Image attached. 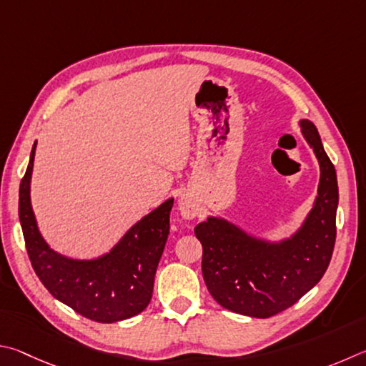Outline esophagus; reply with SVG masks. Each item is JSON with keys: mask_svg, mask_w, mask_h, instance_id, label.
Returning <instances> with one entry per match:
<instances>
[{"mask_svg": "<svg viewBox=\"0 0 366 366\" xmlns=\"http://www.w3.org/2000/svg\"><path fill=\"white\" fill-rule=\"evenodd\" d=\"M178 210H179V214H182L183 219H187V220L194 219V217L197 215V204H196L194 197L189 194H183L178 201Z\"/></svg>", "mask_w": 366, "mask_h": 366, "instance_id": "1", "label": "esophagus"}]
</instances>
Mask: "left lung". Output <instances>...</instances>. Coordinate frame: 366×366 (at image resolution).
Listing matches in <instances>:
<instances>
[{
	"label": "left lung",
	"instance_id": "left-lung-1",
	"mask_svg": "<svg viewBox=\"0 0 366 366\" xmlns=\"http://www.w3.org/2000/svg\"><path fill=\"white\" fill-rule=\"evenodd\" d=\"M299 124L320 164L318 196L302 227L280 242L255 238L220 217H209L194 228L209 292L223 309L241 315L268 318L290 309L322 280L335 249V165L317 127L307 119Z\"/></svg>",
	"mask_w": 366,
	"mask_h": 366
}]
</instances>
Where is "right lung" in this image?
I'll return each instance as SVG.
<instances>
[{"instance_id": "add662e5", "label": "right lung", "mask_w": 366, "mask_h": 366, "mask_svg": "<svg viewBox=\"0 0 366 366\" xmlns=\"http://www.w3.org/2000/svg\"><path fill=\"white\" fill-rule=\"evenodd\" d=\"M36 141L19 188V220L31 267L44 287L85 318L114 323L143 312L152 297L154 277L170 229L173 199H167L128 229L107 254L93 260L53 251L38 229L30 202Z\"/></svg>"}]
</instances>
